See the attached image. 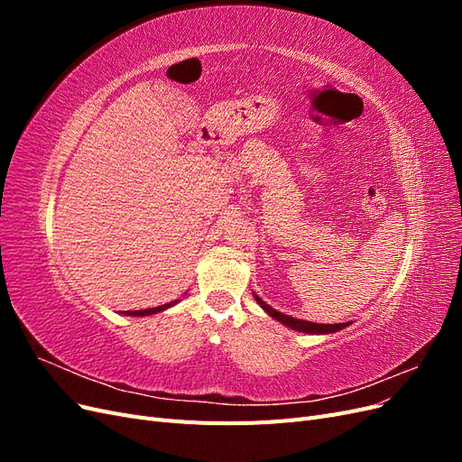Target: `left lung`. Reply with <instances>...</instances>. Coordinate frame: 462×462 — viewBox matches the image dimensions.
I'll list each match as a JSON object with an SVG mask.
<instances>
[{"instance_id": "left-lung-1", "label": "left lung", "mask_w": 462, "mask_h": 462, "mask_svg": "<svg viewBox=\"0 0 462 462\" xmlns=\"http://www.w3.org/2000/svg\"><path fill=\"white\" fill-rule=\"evenodd\" d=\"M254 299L256 302L262 306V310L272 316L273 319L282 321L283 326L295 329V331H302V333H312V335H328V333H335V331H341L345 329L346 326H351V321H345V324H316V321H304V319H299V318H292V316H287L283 312H277L275 309H272L270 304H265L256 292H254Z\"/></svg>"}]
</instances>
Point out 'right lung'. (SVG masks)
Wrapping results in <instances>:
<instances>
[{"mask_svg":"<svg viewBox=\"0 0 462 462\" xmlns=\"http://www.w3.org/2000/svg\"><path fill=\"white\" fill-rule=\"evenodd\" d=\"M179 300H173V302H167V304H162V306H156V309H146V310H125L123 314L125 316H152V314H158V312H163L167 309H171V306H175Z\"/></svg>","mask_w":462,"mask_h":462,"instance_id":"obj_1","label":"right lung"}]
</instances>
